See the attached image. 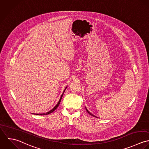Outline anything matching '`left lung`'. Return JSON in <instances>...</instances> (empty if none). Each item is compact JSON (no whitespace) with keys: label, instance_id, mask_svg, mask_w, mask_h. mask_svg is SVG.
I'll return each instance as SVG.
<instances>
[{"label":"left lung","instance_id":"8db88e82","mask_svg":"<svg viewBox=\"0 0 149 149\" xmlns=\"http://www.w3.org/2000/svg\"><path fill=\"white\" fill-rule=\"evenodd\" d=\"M85 108H86V111H87V112H88V113H89V114H90V115H91V116H94V117H95V118H97V117H96V116H94V115H93V114H92V113H90V112L89 111H88V109H87V108H86V107H85Z\"/></svg>","mask_w":149,"mask_h":149}]
</instances>
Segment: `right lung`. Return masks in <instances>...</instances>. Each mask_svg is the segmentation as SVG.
<instances>
[{
  "label": "right lung",
  "mask_w": 149,
  "mask_h": 149,
  "mask_svg": "<svg viewBox=\"0 0 149 149\" xmlns=\"http://www.w3.org/2000/svg\"><path fill=\"white\" fill-rule=\"evenodd\" d=\"M67 87H65V88L64 89V91H63V93H62V94L61 95V97H60V98L59 101V102L57 103V104L55 106V107L52 109H51V111H49V112H47V113H32V114H34V115H49V114H50V113H52L54 111H55L56 110V109L59 107V105L60 103V101H61V98H62V97H63V94H64V91H65V89H67Z\"/></svg>",
  "instance_id": "1"
}]
</instances>
